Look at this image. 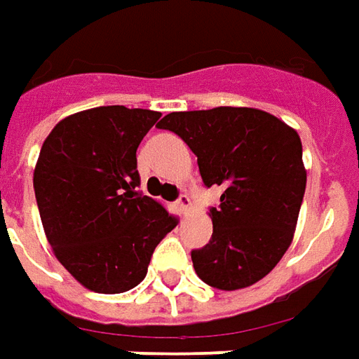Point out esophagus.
I'll return each mask as SVG.
<instances>
[{
  "mask_svg": "<svg viewBox=\"0 0 359 359\" xmlns=\"http://www.w3.org/2000/svg\"><path fill=\"white\" fill-rule=\"evenodd\" d=\"M175 205H177V209H180L182 215H187V212L191 211V199H189V195L187 194L180 195V199L175 201Z\"/></svg>",
  "mask_w": 359,
  "mask_h": 359,
  "instance_id": "esophagus-1",
  "label": "esophagus"
}]
</instances>
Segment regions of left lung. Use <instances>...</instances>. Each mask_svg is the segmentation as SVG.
<instances>
[{
	"instance_id": "left-lung-1",
	"label": "left lung",
	"mask_w": 359,
	"mask_h": 359,
	"mask_svg": "<svg viewBox=\"0 0 359 359\" xmlns=\"http://www.w3.org/2000/svg\"><path fill=\"white\" fill-rule=\"evenodd\" d=\"M158 128L191 148L207 187H222L219 207L209 209L211 241L191 252L197 276L222 291L266 278L293 241L305 195L297 130L252 107L170 113Z\"/></svg>"
}]
</instances>
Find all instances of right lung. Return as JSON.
Returning a JSON list of instances; mask_svg holds the SVG:
<instances>
[{"label":"right lung","mask_w":359,"mask_h":359,"mask_svg":"<svg viewBox=\"0 0 359 359\" xmlns=\"http://www.w3.org/2000/svg\"><path fill=\"white\" fill-rule=\"evenodd\" d=\"M158 118L150 109H88L62 118L41 148L33 185L44 234L62 266L95 293L137 287L177 224L137 191V148Z\"/></svg>","instance_id":"1"}]
</instances>
